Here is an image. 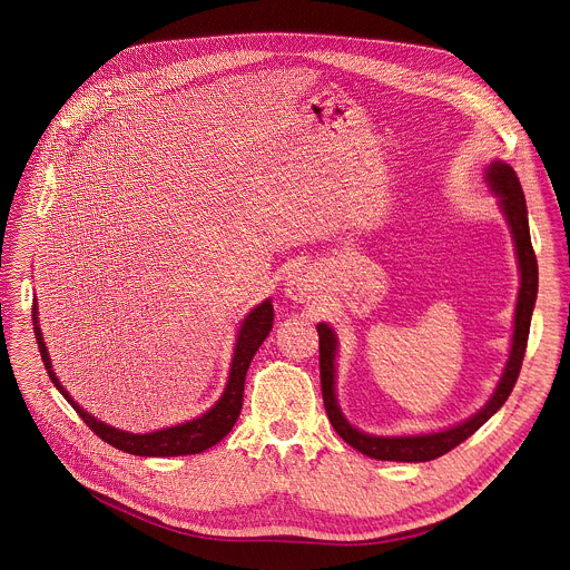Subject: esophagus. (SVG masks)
<instances>
[{
  "label": "esophagus",
  "mask_w": 570,
  "mask_h": 570,
  "mask_svg": "<svg viewBox=\"0 0 570 570\" xmlns=\"http://www.w3.org/2000/svg\"><path fill=\"white\" fill-rule=\"evenodd\" d=\"M286 297H291L293 302H311L317 293V277L311 268H295L288 273L286 277Z\"/></svg>",
  "instance_id": "1"
}]
</instances>
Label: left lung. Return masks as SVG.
Instances as JSON below:
<instances>
[{"label": "left lung", "mask_w": 570, "mask_h": 570, "mask_svg": "<svg viewBox=\"0 0 570 570\" xmlns=\"http://www.w3.org/2000/svg\"><path fill=\"white\" fill-rule=\"evenodd\" d=\"M484 183L490 185L492 194L499 198V207L510 225V234L514 240V253L519 262L521 273V286L517 295V308H514V334L510 345V356L505 363V370L482 409L471 415L469 420L449 426L444 431L435 433H422V435H372L365 431H358L347 422L343 415L338 396H336V354H338V338L330 324H317L320 336V383H322V399L324 409H327L330 422L336 429V433L356 451H361L367 458L374 460H392V462H429L435 460L458 444H462L466 438H471L487 420L501 411V405L508 401L525 356L528 347V334H530V320L537 302V286H539V271H537V257L532 250L530 240V225H528V207L525 196L521 189V183L510 165L503 159H494L484 171Z\"/></svg>", "instance_id": "1"}]
</instances>
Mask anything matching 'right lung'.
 <instances>
[{
    "instance_id": "add662e5",
    "label": "right lung",
    "mask_w": 570,
    "mask_h": 570,
    "mask_svg": "<svg viewBox=\"0 0 570 570\" xmlns=\"http://www.w3.org/2000/svg\"><path fill=\"white\" fill-rule=\"evenodd\" d=\"M273 320H275V311H273L271 299H264L246 317H243L238 334H236V345H234V356H232L225 390L209 411H205L200 417L189 420L178 426L159 429L153 433H130V431L108 426L101 420H97L95 415H90L88 411L80 409V405L71 399V394L62 387V383L58 381V376L53 372V365H51V358H49L42 332H40L38 302H33V332H36L42 363H45L47 374L53 381V385L71 403V409L78 413V417L83 420L104 442L112 444L119 451H126L132 455H146V458H176V455L203 453V451L212 449L214 444H218L232 431V426L238 420L240 405H243V385H246L248 367L253 363V356L257 354V350L264 345L266 336L271 334Z\"/></svg>"
}]
</instances>
